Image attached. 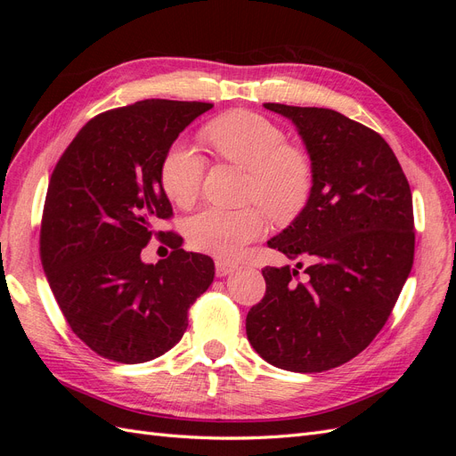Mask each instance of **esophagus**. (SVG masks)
I'll list each match as a JSON object with an SVG mask.
<instances>
[{"mask_svg": "<svg viewBox=\"0 0 456 456\" xmlns=\"http://www.w3.org/2000/svg\"><path fill=\"white\" fill-rule=\"evenodd\" d=\"M233 265H230V262H226V260H223V258H216L215 260V272H216V275L218 278H224V275H228L230 272H233Z\"/></svg>", "mask_w": 456, "mask_h": 456, "instance_id": "34e87169", "label": "esophagus"}]
</instances>
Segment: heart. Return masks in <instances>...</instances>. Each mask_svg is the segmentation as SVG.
<instances>
[{
    "label": "heart",
    "mask_w": 456,
    "mask_h": 456,
    "mask_svg": "<svg viewBox=\"0 0 456 456\" xmlns=\"http://www.w3.org/2000/svg\"><path fill=\"white\" fill-rule=\"evenodd\" d=\"M203 139L215 154L251 173L247 200L265 206L272 218L285 223L305 209L314 165L305 148L287 142L278 123L247 110H232L207 123ZM201 181V158L188 146L175 144L161 165L165 194L178 207H188L200 196ZM264 210L256 205L233 211L209 207L188 220V241L201 253L238 256L265 233L268 216Z\"/></svg>",
    "instance_id": "b5f03b06"
}]
</instances>
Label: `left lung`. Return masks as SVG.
I'll list each match as a JSON object with an SVG mask.
<instances>
[{"instance_id": "1", "label": "left lung", "mask_w": 456, "mask_h": 456, "mask_svg": "<svg viewBox=\"0 0 456 456\" xmlns=\"http://www.w3.org/2000/svg\"><path fill=\"white\" fill-rule=\"evenodd\" d=\"M265 108L293 119L314 165L306 207L268 245L312 265L305 280L289 266L262 270L266 293L247 314V338L275 367L322 372L388 322L415 256L412 196L377 131L329 108Z\"/></svg>"}]
</instances>
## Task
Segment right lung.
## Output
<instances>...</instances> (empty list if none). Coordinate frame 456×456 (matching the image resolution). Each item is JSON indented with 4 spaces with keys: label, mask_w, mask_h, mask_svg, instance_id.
I'll return each instance as SVG.
<instances>
[{
    "label": "right lung",
    "mask_w": 456,
    "mask_h": 456,
    "mask_svg": "<svg viewBox=\"0 0 456 456\" xmlns=\"http://www.w3.org/2000/svg\"><path fill=\"white\" fill-rule=\"evenodd\" d=\"M211 102L141 101L94 116L51 175L39 256L76 337L118 363H144L183 338L188 310L215 278L211 256L188 253L161 188L165 156ZM151 237L174 251L158 265L140 253Z\"/></svg>",
    "instance_id": "obj_1"
}]
</instances>
